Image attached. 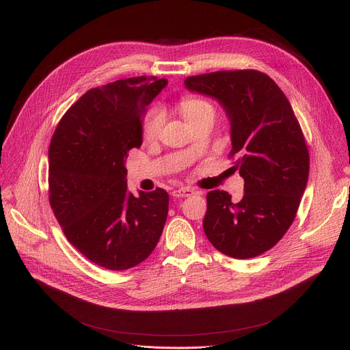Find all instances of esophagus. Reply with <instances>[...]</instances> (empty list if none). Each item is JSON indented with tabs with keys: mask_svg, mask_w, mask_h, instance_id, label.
<instances>
[{
	"mask_svg": "<svg viewBox=\"0 0 350 350\" xmlns=\"http://www.w3.org/2000/svg\"><path fill=\"white\" fill-rule=\"evenodd\" d=\"M194 193V190L193 189H189V187H181V189H177V190H174L172 194L174 196V197H189V196H191Z\"/></svg>",
	"mask_w": 350,
	"mask_h": 350,
	"instance_id": "34e87169",
	"label": "esophagus"
}]
</instances>
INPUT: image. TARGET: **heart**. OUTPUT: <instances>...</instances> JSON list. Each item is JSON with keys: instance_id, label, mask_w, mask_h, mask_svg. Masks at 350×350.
I'll list each match as a JSON object with an SVG mask.
<instances>
[{"instance_id": "obj_1", "label": "heart", "mask_w": 350, "mask_h": 350, "mask_svg": "<svg viewBox=\"0 0 350 350\" xmlns=\"http://www.w3.org/2000/svg\"><path fill=\"white\" fill-rule=\"evenodd\" d=\"M180 112L185 116L186 122L190 124L196 123L201 118H204L206 115H214V107L201 99H183L180 102ZM164 123V115L160 109H153L152 112L147 115L144 124H143V136L147 140H153L156 139L160 132Z\"/></svg>"}]
</instances>
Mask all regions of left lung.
<instances>
[{
    "label": "left lung",
    "mask_w": 350,
    "mask_h": 350,
    "mask_svg": "<svg viewBox=\"0 0 350 350\" xmlns=\"http://www.w3.org/2000/svg\"><path fill=\"white\" fill-rule=\"evenodd\" d=\"M185 86L224 109L234 167L244 178L235 203L224 190L207 194L203 228L208 241L231 258L271 250L297 215L309 176L308 147L284 92L258 70H221L190 77Z\"/></svg>",
    "instance_id": "1"
}]
</instances>
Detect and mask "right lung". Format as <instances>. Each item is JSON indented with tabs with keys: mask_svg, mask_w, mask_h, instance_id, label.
<instances>
[{
	"mask_svg": "<svg viewBox=\"0 0 350 350\" xmlns=\"http://www.w3.org/2000/svg\"><path fill=\"white\" fill-rule=\"evenodd\" d=\"M165 79L129 78L88 90L49 146V203L68 241L99 267L124 271L156 248L169 194L127 190L126 159L143 143L147 106Z\"/></svg>",
	"mask_w": 350,
	"mask_h": 350,
	"instance_id": "add662e5",
	"label": "right lung"
}]
</instances>
